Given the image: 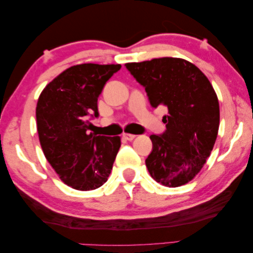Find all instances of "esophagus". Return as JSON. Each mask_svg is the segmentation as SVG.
<instances>
[{"mask_svg": "<svg viewBox=\"0 0 253 253\" xmlns=\"http://www.w3.org/2000/svg\"><path fill=\"white\" fill-rule=\"evenodd\" d=\"M135 137H136V136L132 135V133H125V132L123 133V138L126 139V140H128V141L133 140V139H135Z\"/></svg>", "mask_w": 253, "mask_h": 253, "instance_id": "34e87169", "label": "esophagus"}]
</instances>
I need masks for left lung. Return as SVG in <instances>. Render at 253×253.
I'll list each match as a JSON object with an SVG mask.
<instances>
[{"instance_id": "obj_1", "label": "left lung", "mask_w": 253, "mask_h": 253, "mask_svg": "<svg viewBox=\"0 0 253 253\" xmlns=\"http://www.w3.org/2000/svg\"><path fill=\"white\" fill-rule=\"evenodd\" d=\"M144 88L150 104L165 106L166 130L151 135L146 165L154 180L166 187L187 184L203 168L215 143L219 105L211 83L190 62L176 57L125 64Z\"/></svg>"}]
</instances>
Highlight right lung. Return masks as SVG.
Instances as JSON below:
<instances>
[{
	"label": "right lung",
	"mask_w": 253,
	"mask_h": 253,
	"mask_svg": "<svg viewBox=\"0 0 253 253\" xmlns=\"http://www.w3.org/2000/svg\"><path fill=\"white\" fill-rule=\"evenodd\" d=\"M121 67L92 63L72 66L53 79L38 100L42 150L60 178L74 189H96L111 174L121 138L90 132V120L99 116V95Z\"/></svg>",
	"instance_id": "add662e5"
}]
</instances>
